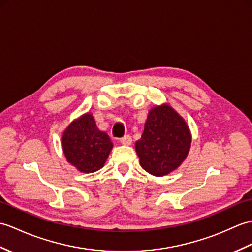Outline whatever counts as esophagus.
I'll list each match as a JSON object with an SVG mask.
<instances>
[{"label":"esophagus","mask_w":252,"mask_h":252,"mask_svg":"<svg viewBox=\"0 0 252 252\" xmlns=\"http://www.w3.org/2000/svg\"><path fill=\"white\" fill-rule=\"evenodd\" d=\"M120 143L122 144V145H131L132 144V137H131V135H126V136H124L122 138H120Z\"/></svg>","instance_id":"1"}]
</instances>
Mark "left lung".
Returning <instances> with one entry per match:
<instances>
[{"label": "left lung", "mask_w": 252, "mask_h": 252, "mask_svg": "<svg viewBox=\"0 0 252 252\" xmlns=\"http://www.w3.org/2000/svg\"><path fill=\"white\" fill-rule=\"evenodd\" d=\"M190 145L191 134L185 120L171 106L162 105L149 112L135 148L145 171L163 176L183 163Z\"/></svg>", "instance_id": "left-lung-1"}]
</instances>
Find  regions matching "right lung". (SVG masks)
Listing matches in <instances>:
<instances>
[{"label":"right lung","mask_w":252,"mask_h":252,"mask_svg":"<svg viewBox=\"0 0 252 252\" xmlns=\"http://www.w3.org/2000/svg\"><path fill=\"white\" fill-rule=\"evenodd\" d=\"M62 148L72 165L83 173H93L103 167L113 143L106 133L98 130L92 115L86 114L63 133Z\"/></svg>","instance_id":"obj_1"}]
</instances>
